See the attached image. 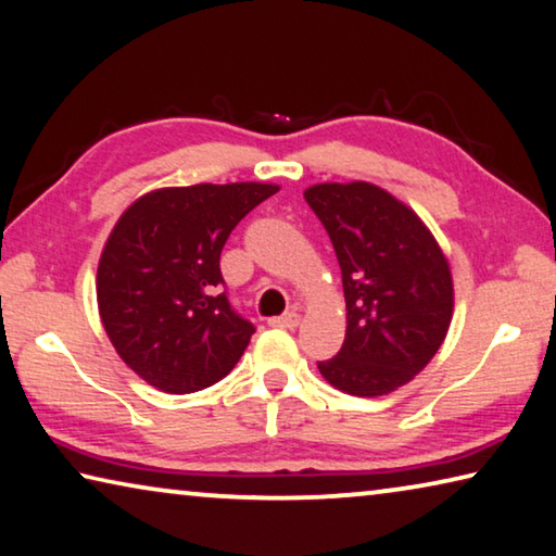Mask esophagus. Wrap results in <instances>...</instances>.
<instances>
[{"label": "esophagus", "mask_w": 556, "mask_h": 556, "mask_svg": "<svg viewBox=\"0 0 556 556\" xmlns=\"http://www.w3.org/2000/svg\"><path fill=\"white\" fill-rule=\"evenodd\" d=\"M271 326L277 328H296L301 324V316L296 312H289L285 316H277V318H269Z\"/></svg>", "instance_id": "esophagus-1"}]
</instances>
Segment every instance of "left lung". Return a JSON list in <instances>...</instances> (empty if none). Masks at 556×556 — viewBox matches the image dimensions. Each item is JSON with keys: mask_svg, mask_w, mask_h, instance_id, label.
<instances>
[{"mask_svg": "<svg viewBox=\"0 0 556 556\" xmlns=\"http://www.w3.org/2000/svg\"><path fill=\"white\" fill-rule=\"evenodd\" d=\"M304 199L333 242L345 294L343 348L318 370L353 397L390 394L427 368L448 333V260L425 220L380 186L316 184Z\"/></svg>", "mask_w": 556, "mask_h": 556, "instance_id": "obj_1", "label": "left lung"}]
</instances>
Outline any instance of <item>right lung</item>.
I'll return each instance as SVG.
<instances>
[{
	"label": "right lung",
	"mask_w": 556,
	"mask_h": 556,
	"mask_svg": "<svg viewBox=\"0 0 556 556\" xmlns=\"http://www.w3.org/2000/svg\"><path fill=\"white\" fill-rule=\"evenodd\" d=\"M277 184H195L149 191L119 215L98 265V312L129 370L168 394L211 388L255 326L220 294V252Z\"/></svg>",
	"instance_id": "obj_1"
}]
</instances>
